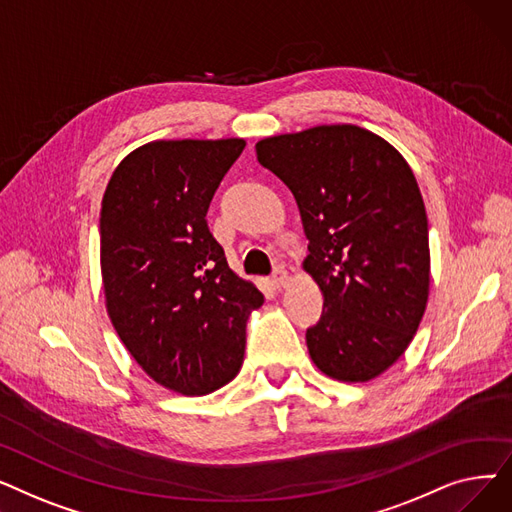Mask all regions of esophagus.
Listing matches in <instances>:
<instances>
[{
    "mask_svg": "<svg viewBox=\"0 0 512 512\" xmlns=\"http://www.w3.org/2000/svg\"><path fill=\"white\" fill-rule=\"evenodd\" d=\"M272 284H274L278 290L286 288V284H288V272L284 270V267H276L274 276H272Z\"/></svg>",
    "mask_w": 512,
    "mask_h": 512,
    "instance_id": "esophagus-1",
    "label": "esophagus"
}]
</instances>
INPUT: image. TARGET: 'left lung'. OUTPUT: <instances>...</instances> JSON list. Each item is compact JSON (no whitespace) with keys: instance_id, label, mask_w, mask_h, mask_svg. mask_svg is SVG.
Here are the masks:
<instances>
[{"instance_id":"1","label":"left lung","mask_w":512,"mask_h":512,"mask_svg":"<svg viewBox=\"0 0 512 512\" xmlns=\"http://www.w3.org/2000/svg\"><path fill=\"white\" fill-rule=\"evenodd\" d=\"M259 164L297 199L324 315L307 330L315 367L371 382L409 348L429 299V234L407 159L380 134L321 124L257 145Z\"/></svg>"}]
</instances>
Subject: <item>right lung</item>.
Here are the masks:
<instances>
[{
  "label": "right lung",
  "instance_id": "obj_1",
  "mask_svg": "<svg viewBox=\"0 0 512 512\" xmlns=\"http://www.w3.org/2000/svg\"><path fill=\"white\" fill-rule=\"evenodd\" d=\"M245 139L151 141L116 166L101 199L105 309L153 382L205 396L245 359L259 288L230 270L207 228L215 188Z\"/></svg>",
  "mask_w": 512,
  "mask_h": 512
}]
</instances>
